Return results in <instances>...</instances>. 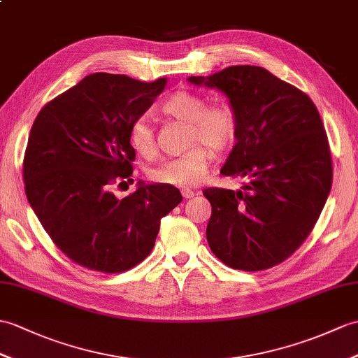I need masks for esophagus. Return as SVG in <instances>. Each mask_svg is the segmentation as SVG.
I'll list each match as a JSON object with an SVG mask.
<instances>
[{
    "label": "esophagus",
    "mask_w": 358,
    "mask_h": 358,
    "mask_svg": "<svg viewBox=\"0 0 358 358\" xmlns=\"http://www.w3.org/2000/svg\"><path fill=\"white\" fill-rule=\"evenodd\" d=\"M198 192L196 190H192V189H189V187H186V189H182V196H185L186 199L187 198H192L194 195H196Z\"/></svg>",
    "instance_id": "obj_1"
}]
</instances>
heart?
<instances>
[{"instance_id":"b5f03b06","label":"heart","mask_w":358,"mask_h":358,"mask_svg":"<svg viewBox=\"0 0 358 358\" xmlns=\"http://www.w3.org/2000/svg\"><path fill=\"white\" fill-rule=\"evenodd\" d=\"M166 117L187 123V145L190 146L173 159L164 160L149 172V178L160 185L190 187L207 176L215 152H226L238 137L236 111L226 102L207 105L206 97L192 90L181 88L162 103ZM129 143L145 159L155 155L154 129L145 119H138L129 128Z\"/></svg>"}]
</instances>
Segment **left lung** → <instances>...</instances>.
I'll list each match as a JSON object with an SVG mask.
<instances>
[{
	"mask_svg": "<svg viewBox=\"0 0 358 358\" xmlns=\"http://www.w3.org/2000/svg\"><path fill=\"white\" fill-rule=\"evenodd\" d=\"M195 85L218 88L238 115L234 151L222 176L243 190L207 187L206 236L230 268L261 271L288 259L313 231L332 185V160L320 114L303 91L255 65H234Z\"/></svg>",
	"mask_w": 358,
	"mask_h": 358,
	"instance_id": "left-lung-1",
	"label": "left lung"
}]
</instances>
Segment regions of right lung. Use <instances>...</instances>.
Instances as JSON below:
<instances>
[{
  "label": "right lung",
  "mask_w": 358,
  "mask_h": 358,
  "mask_svg": "<svg viewBox=\"0 0 358 358\" xmlns=\"http://www.w3.org/2000/svg\"><path fill=\"white\" fill-rule=\"evenodd\" d=\"M164 85V78L90 74L45 103L30 129L22 163L29 203L56 247L88 270L136 267L152 252L162 218L181 203L180 190L164 185H140L122 199L111 192L134 181L129 128Z\"/></svg>",
  "instance_id": "add662e5"
}]
</instances>
